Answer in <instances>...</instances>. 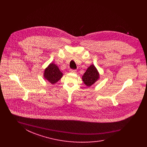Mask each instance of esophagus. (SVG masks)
Here are the masks:
<instances>
[{"instance_id": "esophagus-1", "label": "esophagus", "mask_w": 147, "mask_h": 147, "mask_svg": "<svg viewBox=\"0 0 147 147\" xmlns=\"http://www.w3.org/2000/svg\"><path fill=\"white\" fill-rule=\"evenodd\" d=\"M69 71L72 73H76L77 72V70H75V69H70Z\"/></svg>"}]
</instances>
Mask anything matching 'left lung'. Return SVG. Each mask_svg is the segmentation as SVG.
<instances>
[{"mask_svg": "<svg viewBox=\"0 0 147 147\" xmlns=\"http://www.w3.org/2000/svg\"><path fill=\"white\" fill-rule=\"evenodd\" d=\"M100 78L98 69L94 64L90 65L82 77V80L86 86L90 87L95 83Z\"/></svg>", "mask_w": 147, "mask_h": 147, "instance_id": "obj_1", "label": "left lung"}]
</instances>
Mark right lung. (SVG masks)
I'll use <instances>...</instances> for the list:
<instances>
[{"label":"right lung","mask_w":147,"mask_h":147,"mask_svg":"<svg viewBox=\"0 0 147 147\" xmlns=\"http://www.w3.org/2000/svg\"><path fill=\"white\" fill-rule=\"evenodd\" d=\"M63 76V73L55 63H51L45 69L43 77L51 84H54L59 80Z\"/></svg>","instance_id":"add662e5"}]
</instances>
